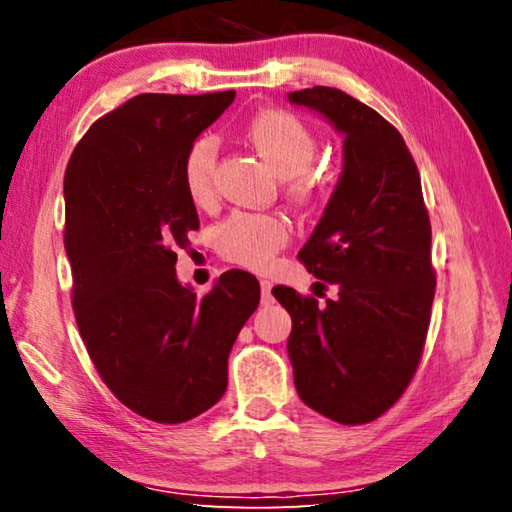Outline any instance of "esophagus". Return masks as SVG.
Segmentation results:
<instances>
[{
    "instance_id": "esophagus-1",
    "label": "esophagus",
    "mask_w": 512,
    "mask_h": 512,
    "mask_svg": "<svg viewBox=\"0 0 512 512\" xmlns=\"http://www.w3.org/2000/svg\"><path fill=\"white\" fill-rule=\"evenodd\" d=\"M259 287H262V302H264V305H268V302L273 300V296H271L273 284L268 282V280H262V282H259Z\"/></svg>"
}]
</instances>
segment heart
Segmentation results:
<instances>
[{
    "label": "heart",
    "mask_w": 512,
    "mask_h": 512,
    "mask_svg": "<svg viewBox=\"0 0 512 512\" xmlns=\"http://www.w3.org/2000/svg\"><path fill=\"white\" fill-rule=\"evenodd\" d=\"M244 135L275 171L287 178L291 194L311 196L323 187V173L311 167L318 153V137L298 115L284 108L259 110L246 121ZM214 162L212 137H198L189 144L183 160V185L198 205L212 198ZM214 241L228 262L250 271H266L289 241V223L277 214L235 212L216 225Z\"/></svg>",
    "instance_id": "heart-1"
}]
</instances>
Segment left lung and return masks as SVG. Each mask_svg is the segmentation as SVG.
<instances>
[{"label":"left lung","instance_id":"1","mask_svg":"<svg viewBox=\"0 0 512 512\" xmlns=\"http://www.w3.org/2000/svg\"><path fill=\"white\" fill-rule=\"evenodd\" d=\"M343 140V173L298 253L339 298L323 307L289 287V359L300 400L341 424H366L400 400L427 341L436 273L420 173L393 124L336 88L291 92ZM323 282H316L325 287Z\"/></svg>","mask_w":512,"mask_h":512}]
</instances>
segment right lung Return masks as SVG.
<instances>
[{
  "label": "right lung",
  "instance_id": "right-lung-1",
  "mask_svg": "<svg viewBox=\"0 0 512 512\" xmlns=\"http://www.w3.org/2000/svg\"><path fill=\"white\" fill-rule=\"evenodd\" d=\"M232 101L235 90L137 94L94 121L65 171L76 325L112 395L160 424L221 400L230 350L259 305L246 271L223 273L203 298L176 277V253L198 230L185 153Z\"/></svg>",
  "mask_w": 512,
  "mask_h": 512
}]
</instances>
